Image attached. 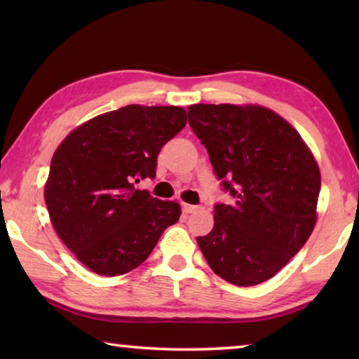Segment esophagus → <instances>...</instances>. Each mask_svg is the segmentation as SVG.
Segmentation results:
<instances>
[{
	"instance_id": "1",
	"label": "esophagus",
	"mask_w": 359,
	"mask_h": 359,
	"mask_svg": "<svg viewBox=\"0 0 359 359\" xmlns=\"http://www.w3.org/2000/svg\"><path fill=\"white\" fill-rule=\"evenodd\" d=\"M199 209V205H193V204H184V212L187 214H194Z\"/></svg>"
}]
</instances>
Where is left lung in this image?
I'll return each instance as SVG.
<instances>
[{
    "label": "left lung",
    "instance_id": "left-lung-1",
    "mask_svg": "<svg viewBox=\"0 0 359 359\" xmlns=\"http://www.w3.org/2000/svg\"><path fill=\"white\" fill-rule=\"evenodd\" d=\"M188 123L233 204H215L198 245L212 271L238 287L274 277L311 238L320 169L280 115L261 106L193 104Z\"/></svg>",
    "mask_w": 359,
    "mask_h": 359
}]
</instances>
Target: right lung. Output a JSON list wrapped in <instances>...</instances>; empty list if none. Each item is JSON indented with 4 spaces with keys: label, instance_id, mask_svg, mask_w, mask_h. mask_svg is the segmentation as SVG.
Returning a JSON list of instances; mask_svg holds the SVG:
<instances>
[{
    "label": "right lung",
    "instance_id": "obj_1",
    "mask_svg": "<svg viewBox=\"0 0 359 359\" xmlns=\"http://www.w3.org/2000/svg\"><path fill=\"white\" fill-rule=\"evenodd\" d=\"M187 123L185 109L130 104L85 121L53 154L44 198L58 238L90 271L114 277L137 267L179 203L136 190L154 179L163 145Z\"/></svg>",
    "mask_w": 359,
    "mask_h": 359
}]
</instances>
